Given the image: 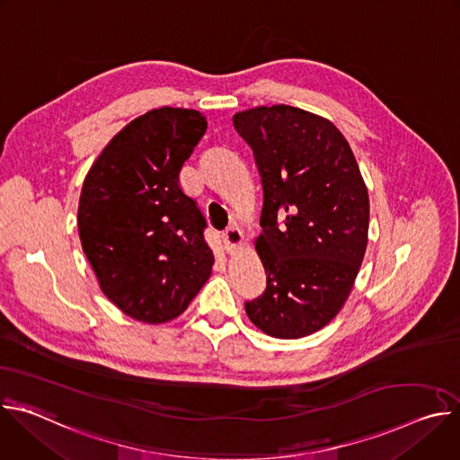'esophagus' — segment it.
Masks as SVG:
<instances>
[{
	"mask_svg": "<svg viewBox=\"0 0 460 460\" xmlns=\"http://www.w3.org/2000/svg\"><path fill=\"white\" fill-rule=\"evenodd\" d=\"M222 242H224V247L227 252H233L242 242H243V233L238 229V227H227L224 233H222Z\"/></svg>",
	"mask_w": 460,
	"mask_h": 460,
	"instance_id": "1",
	"label": "esophagus"
}]
</instances>
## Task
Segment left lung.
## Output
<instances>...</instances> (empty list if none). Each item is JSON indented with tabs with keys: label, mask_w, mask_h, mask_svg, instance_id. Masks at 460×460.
<instances>
[{
	"label": "left lung",
	"mask_w": 460,
	"mask_h": 460,
	"mask_svg": "<svg viewBox=\"0 0 460 460\" xmlns=\"http://www.w3.org/2000/svg\"><path fill=\"white\" fill-rule=\"evenodd\" d=\"M264 187L256 252L266 291L245 302L249 320L275 339H302L342 309L367 247L369 199L341 130L291 105L233 116Z\"/></svg>",
	"instance_id": "obj_1"
}]
</instances>
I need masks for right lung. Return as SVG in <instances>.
<instances>
[{"instance_id": "1", "label": "right lung", "mask_w": 460, "mask_h": 460, "mask_svg": "<svg viewBox=\"0 0 460 460\" xmlns=\"http://www.w3.org/2000/svg\"><path fill=\"white\" fill-rule=\"evenodd\" d=\"M206 128L199 111L153 109L127 123L85 176L84 252L103 295L135 320L176 318L211 277L206 218L178 178Z\"/></svg>"}]
</instances>
